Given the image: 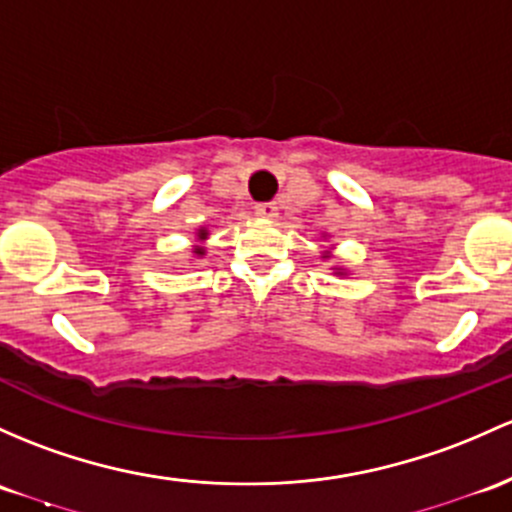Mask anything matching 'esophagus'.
<instances>
[{
	"label": "esophagus",
	"instance_id": "1",
	"mask_svg": "<svg viewBox=\"0 0 512 512\" xmlns=\"http://www.w3.org/2000/svg\"><path fill=\"white\" fill-rule=\"evenodd\" d=\"M255 213L265 220H274L279 215V208H277V203H257Z\"/></svg>",
	"mask_w": 512,
	"mask_h": 512
}]
</instances>
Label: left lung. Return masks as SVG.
I'll return each instance as SVG.
<instances>
[{
	"instance_id": "8db88e82",
	"label": "left lung",
	"mask_w": 512,
	"mask_h": 512,
	"mask_svg": "<svg viewBox=\"0 0 512 512\" xmlns=\"http://www.w3.org/2000/svg\"><path fill=\"white\" fill-rule=\"evenodd\" d=\"M338 274H341V272H338Z\"/></svg>"
}]
</instances>
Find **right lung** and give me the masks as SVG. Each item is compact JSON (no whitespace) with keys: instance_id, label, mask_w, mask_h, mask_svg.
<instances>
[{"instance_id":"add662e5","label":"right lung","mask_w":512,"mask_h":512,"mask_svg":"<svg viewBox=\"0 0 512 512\" xmlns=\"http://www.w3.org/2000/svg\"><path fill=\"white\" fill-rule=\"evenodd\" d=\"M206 238H208L206 230H198V240H206ZM193 252H196V255H203V247L196 245V247H193Z\"/></svg>"}]
</instances>
